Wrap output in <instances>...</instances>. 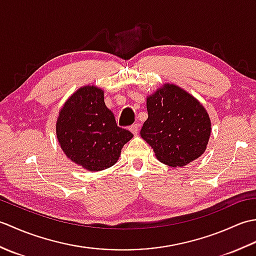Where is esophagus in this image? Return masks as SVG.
Here are the masks:
<instances>
[{"label": "esophagus", "instance_id": "obj_1", "mask_svg": "<svg viewBox=\"0 0 256 256\" xmlns=\"http://www.w3.org/2000/svg\"><path fill=\"white\" fill-rule=\"evenodd\" d=\"M138 128H140V124L138 123H135V124H133V125H131V126H130V130H131V132L134 135H136L138 133Z\"/></svg>", "mask_w": 256, "mask_h": 256}]
</instances>
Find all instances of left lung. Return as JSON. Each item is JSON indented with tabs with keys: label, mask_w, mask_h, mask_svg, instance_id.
<instances>
[{
	"label": "left lung",
	"mask_w": 256,
	"mask_h": 256,
	"mask_svg": "<svg viewBox=\"0 0 256 256\" xmlns=\"http://www.w3.org/2000/svg\"><path fill=\"white\" fill-rule=\"evenodd\" d=\"M148 118L140 136L154 150L157 160L182 167L198 158L208 144L211 123L197 99L174 84L157 90L146 102Z\"/></svg>",
	"instance_id": "obj_1"
}]
</instances>
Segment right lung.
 Returning a JSON list of instances; mask_svg holds the SVG:
<instances>
[{"instance_id":"1","label":"right lung","mask_w":256,"mask_h":256,"mask_svg":"<svg viewBox=\"0 0 256 256\" xmlns=\"http://www.w3.org/2000/svg\"><path fill=\"white\" fill-rule=\"evenodd\" d=\"M56 133L68 158L91 172L116 164L124 144L133 138L128 130L118 126L103 91L94 86L79 89L64 103Z\"/></svg>"}]
</instances>
